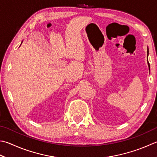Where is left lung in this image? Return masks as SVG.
<instances>
[{
  "instance_id": "1",
  "label": "left lung",
  "mask_w": 157,
  "mask_h": 157,
  "mask_svg": "<svg viewBox=\"0 0 157 157\" xmlns=\"http://www.w3.org/2000/svg\"><path fill=\"white\" fill-rule=\"evenodd\" d=\"M148 48H147V55H148ZM147 62H148V61H147ZM148 66H149V69H150V64H149V63H148Z\"/></svg>"
}]
</instances>
